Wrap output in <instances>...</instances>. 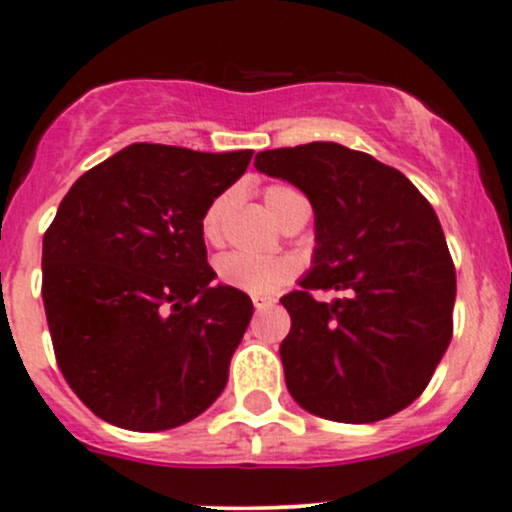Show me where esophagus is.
Segmentation results:
<instances>
[{
    "label": "esophagus",
    "mask_w": 512,
    "mask_h": 512,
    "mask_svg": "<svg viewBox=\"0 0 512 512\" xmlns=\"http://www.w3.org/2000/svg\"><path fill=\"white\" fill-rule=\"evenodd\" d=\"M252 304H255L257 312H265V309L275 307V299H272V297H255V299H252Z\"/></svg>",
    "instance_id": "1"
}]
</instances>
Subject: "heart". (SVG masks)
<instances>
[{
	"label": "heart",
	"instance_id": "heart-1",
	"mask_svg": "<svg viewBox=\"0 0 512 512\" xmlns=\"http://www.w3.org/2000/svg\"><path fill=\"white\" fill-rule=\"evenodd\" d=\"M262 198H265L272 218L280 223L289 205L294 200H302V195L289 188V185H270V188H265ZM227 208H230V195H220L203 213L200 232H203V240L210 242V245H218L223 240ZM215 272H218V280L223 285L237 289V292H245L250 297H270V294L280 292L297 275V262L292 257H257L245 255V252H227L215 262Z\"/></svg>",
	"mask_w": 512,
	"mask_h": 512
}]
</instances>
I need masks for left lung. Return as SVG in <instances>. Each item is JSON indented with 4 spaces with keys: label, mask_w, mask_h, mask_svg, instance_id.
Wrapping results in <instances>:
<instances>
[{
    "label": "left lung",
    "mask_w": 512,
    "mask_h": 512,
    "mask_svg": "<svg viewBox=\"0 0 512 512\" xmlns=\"http://www.w3.org/2000/svg\"><path fill=\"white\" fill-rule=\"evenodd\" d=\"M314 210L312 267L280 299L285 381L304 411L374 423L421 396L453 334L456 270L431 203L401 170L329 141L257 153ZM312 288L345 297L317 303Z\"/></svg>",
    "instance_id": "obj_1"
}]
</instances>
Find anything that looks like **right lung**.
<instances>
[{
	"label": "right lung",
	"instance_id": "1",
	"mask_svg": "<svg viewBox=\"0 0 512 512\" xmlns=\"http://www.w3.org/2000/svg\"><path fill=\"white\" fill-rule=\"evenodd\" d=\"M250 158L133 143L61 200L41 297L61 374L103 421L168 431L223 394L252 299L213 285L200 220Z\"/></svg>",
	"mask_w": 512,
	"mask_h": 512
}]
</instances>
